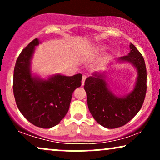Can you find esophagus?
Segmentation results:
<instances>
[{"label":"esophagus","mask_w":160,"mask_h":160,"mask_svg":"<svg viewBox=\"0 0 160 160\" xmlns=\"http://www.w3.org/2000/svg\"><path fill=\"white\" fill-rule=\"evenodd\" d=\"M86 77L85 76V75H84V76H82V82H81L82 86H83V85H84V83H85V80H86Z\"/></svg>","instance_id":"1"}]
</instances>
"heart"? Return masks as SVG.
Instances as JSON below:
<instances>
[{
    "mask_svg": "<svg viewBox=\"0 0 160 160\" xmlns=\"http://www.w3.org/2000/svg\"><path fill=\"white\" fill-rule=\"evenodd\" d=\"M107 49V47L104 45H96L94 47H91V48L88 49V50L86 52H91V53H99L102 52L103 51Z\"/></svg>",
    "mask_w": 160,
    "mask_h": 160,
    "instance_id": "1",
    "label": "heart"
}]
</instances>
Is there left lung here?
<instances>
[{
    "instance_id": "1",
    "label": "left lung",
    "mask_w": 160,
    "mask_h": 160,
    "mask_svg": "<svg viewBox=\"0 0 160 160\" xmlns=\"http://www.w3.org/2000/svg\"><path fill=\"white\" fill-rule=\"evenodd\" d=\"M127 56L120 57L116 63H130L136 69L137 78L133 89L118 96L107 82L109 72L93 73L86 78L84 89L91 114L96 122L107 128L124 126L138 113L144 103L147 91V70L142 55L132 43Z\"/></svg>"
}]
</instances>
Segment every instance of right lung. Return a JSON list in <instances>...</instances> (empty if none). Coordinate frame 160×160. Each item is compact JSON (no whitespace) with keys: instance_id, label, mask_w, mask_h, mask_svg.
<instances>
[{"instance_id":"add662e5","label":"right lung","mask_w":160,"mask_h":160,"mask_svg":"<svg viewBox=\"0 0 160 160\" xmlns=\"http://www.w3.org/2000/svg\"><path fill=\"white\" fill-rule=\"evenodd\" d=\"M32 40L16 60L13 74V94L19 111L31 123L49 128L56 126L69 110L72 94L81 86L82 74H56L43 78L33 74L32 60L35 47Z\"/></svg>"}]
</instances>
